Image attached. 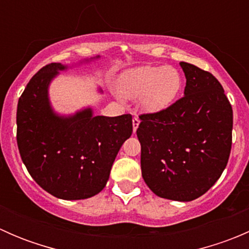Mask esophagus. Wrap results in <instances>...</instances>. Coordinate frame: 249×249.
<instances>
[{
	"label": "esophagus",
	"mask_w": 249,
	"mask_h": 249,
	"mask_svg": "<svg viewBox=\"0 0 249 249\" xmlns=\"http://www.w3.org/2000/svg\"><path fill=\"white\" fill-rule=\"evenodd\" d=\"M139 125H140V118L139 115H135L134 119H132V127H134V132H136Z\"/></svg>",
	"instance_id": "esophagus-1"
}]
</instances>
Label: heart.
<instances>
[{"label": "heart", "instance_id": "1", "mask_svg": "<svg viewBox=\"0 0 249 249\" xmlns=\"http://www.w3.org/2000/svg\"><path fill=\"white\" fill-rule=\"evenodd\" d=\"M182 89L179 72L169 66H142L127 70L119 78V90L126 99H140L148 112H159L172 105Z\"/></svg>", "mask_w": 249, "mask_h": 249}]
</instances>
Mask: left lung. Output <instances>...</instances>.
Segmentation results:
<instances>
[{
	"mask_svg": "<svg viewBox=\"0 0 249 249\" xmlns=\"http://www.w3.org/2000/svg\"><path fill=\"white\" fill-rule=\"evenodd\" d=\"M184 96L157 113L142 114L137 129L141 169L155 195L192 201L218 180L229 160L232 108L210 72L179 62Z\"/></svg>",
	"mask_w": 249,
	"mask_h": 249,
	"instance_id": "8db88e82",
	"label": "left lung"
}]
</instances>
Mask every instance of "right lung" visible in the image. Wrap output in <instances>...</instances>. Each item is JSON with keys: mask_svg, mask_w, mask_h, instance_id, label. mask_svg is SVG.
I'll use <instances>...</instances> for the list:
<instances>
[{"mask_svg": "<svg viewBox=\"0 0 249 249\" xmlns=\"http://www.w3.org/2000/svg\"><path fill=\"white\" fill-rule=\"evenodd\" d=\"M67 69L53 62L27 83L18 102L17 142L22 162L39 187L59 199L82 200L107 184L115 157L132 134V117L94 115L90 107L57 114L49 101V85Z\"/></svg>", "mask_w": 249, "mask_h": 249, "instance_id": "obj_1", "label": "right lung"}]
</instances>
